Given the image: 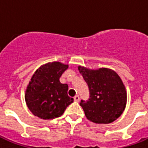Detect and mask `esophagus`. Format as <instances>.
<instances>
[{
  "instance_id": "34e87169",
  "label": "esophagus",
  "mask_w": 148,
  "mask_h": 148,
  "mask_svg": "<svg viewBox=\"0 0 148 148\" xmlns=\"http://www.w3.org/2000/svg\"><path fill=\"white\" fill-rule=\"evenodd\" d=\"M74 100H75V101H79V100H80V98H79V96L77 95H75V97H74Z\"/></svg>"
}]
</instances>
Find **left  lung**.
I'll return each mask as SVG.
<instances>
[{
  "label": "left lung",
  "mask_w": 148,
  "mask_h": 148,
  "mask_svg": "<svg viewBox=\"0 0 148 148\" xmlns=\"http://www.w3.org/2000/svg\"><path fill=\"white\" fill-rule=\"evenodd\" d=\"M90 91L87 101H81L87 119L96 124H109L122 114L127 104V92L121 78L108 68L90 70L78 66Z\"/></svg>",
  "instance_id": "8db88e82"
}]
</instances>
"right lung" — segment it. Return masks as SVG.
I'll return each instance as SVG.
<instances>
[{
	"mask_svg": "<svg viewBox=\"0 0 148 148\" xmlns=\"http://www.w3.org/2000/svg\"><path fill=\"white\" fill-rule=\"evenodd\" d=\"M68 68L58 61L40 66L32 75L25 92V101L33 115L42 119L61 116L73 99L67 94L68 85L60 77Z\"/></svg>",
	"mask_w": 148,
	"mask_h": 148,
	"instance_id": "right-lung-1",
	"label": "right lung"
}]
</instances>
